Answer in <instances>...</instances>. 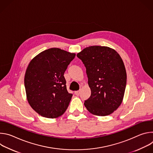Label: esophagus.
Returning <instances> with one entry per match:
<instances>
[{
  "label": "esophagus",
  "instance_id": "esophagus-1",
  "mask_svg": "<svg viewBox=\"0 0 153 153\" xmlns=\"http://www.w3.org/2000/svg\"><path fill=\"white\" fill-rule=\"evenodd\" d=\"M80 94V90H79V91H75V94H76V95L79 96Z\"/></svg>",
  "mask_w": 153,
  "mask_h": 153
}]
</instances>
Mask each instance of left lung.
<instances>
[{"label":"left lung","instance_id":"left-lung-1","mask_svg":"<svg viewBox=\"0 0 153 153\" xmlns=\"http://www.w3.org/2000/svg\"><path fill=\"white\" fill-rule=\"evenodd\" d=\"M86 68L91 89L84 105L91 113L110 115L122 103L126 84V73L119 54L107 47L91 46L77 54Z\"/></svg>","mask_w":153,"mask_h":153}]
</instances>
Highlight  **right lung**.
<instances>
[{
  "mask_svg": "<svg viewBox=\"0 0 153 153\" xmlns=\"http://www.w3.org/2000/svg\"><path fill=\"white\" fill-rule=\"evenodd\" d=\"M75 56L53 48L42 51L30 62L24 79L27 100L40 116L57 118L67 110L73 94L67 90L63 75Z\"/></svg>",
  "mask_w": 153,
  "mask_h": 153,
  "instance_id": "add662e5",
  "label": "right lung"
}]
</instances>
